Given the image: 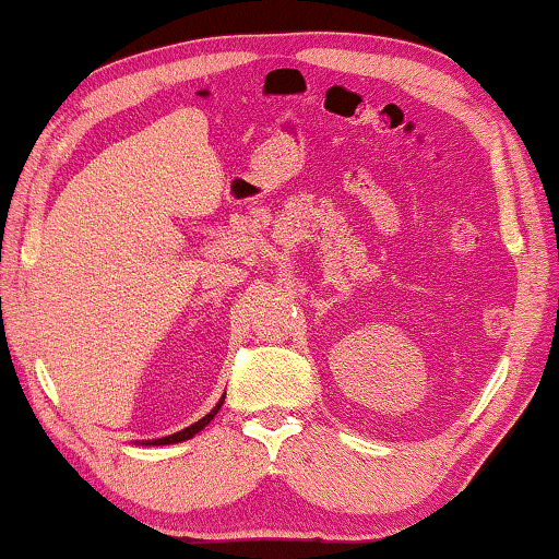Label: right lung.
I'll use <instances>...</instances> for the list:
<instances>
[{"instance_id": "obj_1", "label": "right lung", "mask_w": 559, "mask_h": 559, "mask_svg": "<svg viewBox=\"0 0 559 559\" xmlns=\"http://www.w3.org/2000/svg\"><path fill=\"white\" fill-rule=\"evenodd\" d=\"M222 402H225V394H222V400L217 402V405H214L207 415H204L202 419H197L194 425H190V427H185V429H179V432H175V435H167V437H159V440H142L140 444H177V442H185V440H192V437L197 435V432H202L204 427H207L212 419H214V415H217L219 412V407H222Z\"/></svg>"}]
</instances>
